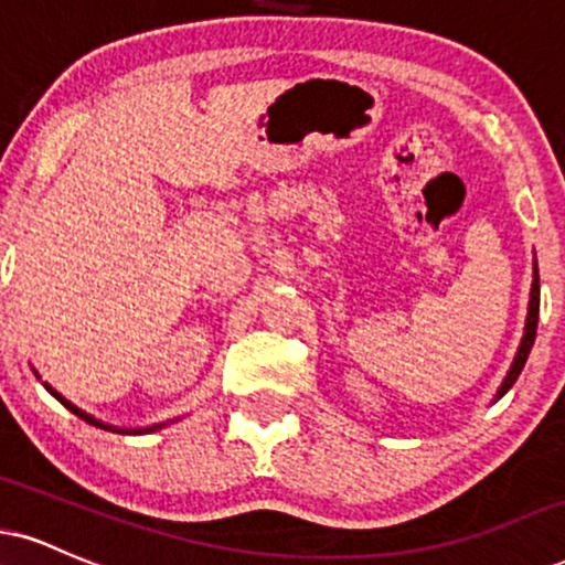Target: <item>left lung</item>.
<instances>
[{"mask_svg": "<svg viewBox=\"0 0 565 565\" xmlns=\"http://www.w3.org/2000/svg\"><path fill=\"white\" fill-rule=\"evenodd\" d=\"M536 321H540V270H536V257H534V276H532V291H529V312H526V323H523V337H521L519 350H515L511 369H508L498 394H494V403H498L502 394H505L515 384V379L521 376L529 352H532L534 337H536Z\"/></svg>", "mask_w": 565, "mask_h": 565, "instance_id": "obj_1", "label": "left lung"}]
</instances>
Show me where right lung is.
I'll use <instances>...</instances> for the list:
<instances>
[{
  "instance_id": "add662e5",
  "label": "right lung",
  "mask_w": 565,
  "mask_h": 565,
  "mask_svg": "<svg viewBox=\"0 0 565 565\" xmlns=\"http://www.w3.org/2000/svg\"><path fill=\"white\" fill-rule=\"evenodd\" d=\"M33 373H36V379H42L39 376V371L33 369ZM44 390L52 394L54 399H60V403H63L67 411L71 413H76V416L81 418V420H86V424H92V426H97V429H105V431H115V434H149V431H158V429H162V426H168V424H175V420H181V418H173V420H162V424H152V426H141V429H124V426H110V424H105V420H99V418H94L92 413H86V411H81L78 405H73L71 399H65L63 394H60L57 390H54V386H50L44 382Z\"/></svg>"
}]
</instances>
